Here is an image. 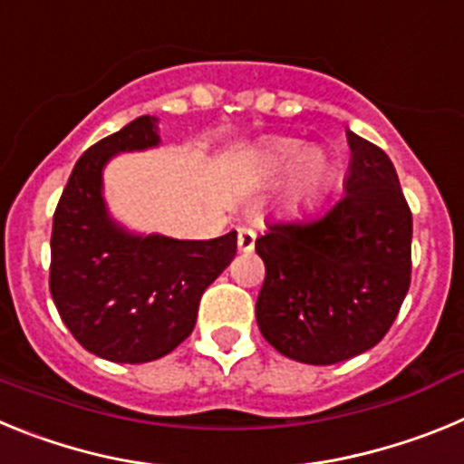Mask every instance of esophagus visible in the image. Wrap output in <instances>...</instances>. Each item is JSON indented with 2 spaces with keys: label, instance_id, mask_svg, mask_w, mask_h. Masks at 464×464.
Returning <instances> with one entry per match:
<instances>
[{
  "label": "esophagus",
  "instance_id": "1",
  "mask_svg": "<svg viewBox=\"0 0 464 464\" xmlns=\"http://www.w3.org/2000/svg\"><path fill=\"white\" fill-rule=\"evenodd\" d=\"M237 244H239V251L251 253L256 248V232L248 227H241L239 235H237Z\"/></svg>",
  "mask_w": 464,
  "mask_h": 464
}]
</instances>
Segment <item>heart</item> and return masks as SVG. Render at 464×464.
I'll return each instance as SVG.
<instances>
[{
	"label": "heart",
	"instance_id": "heart-1",
	"mask_svg": "<svg viewBox=\"0 0 464 464\" xmlns=\"http://www.w3.org/2000/svg\"><path fill=\"white\" fill-rule=\"evenodd\" d=\"M290 167L285 197L290 202H306L321 190L330 176V162L321 149L302 150L297 139H276L262 153V169L267 174H281Z\"/></svg>",
	"mask_w": 464,
	"mask_h": 464
}]
</instances>
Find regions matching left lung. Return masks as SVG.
<instances>
[{
  "label": "left lung",
  "instance_id": "1",
  "mask_svg": "<svg viewBox=\"0 0 464 464\" xmlns=\"http://www.w3.org/2000/svg\"><path fill=\"white\" fill-rule=\"evenodd\" d=\"M343 197L256 239L265 283L256 318L278 353L334 364L385 337L411 283V211L391 158L348 132Z\"/></svg>",
  "mask_w": 464,
  "mask_h": 464
}]
</instances>
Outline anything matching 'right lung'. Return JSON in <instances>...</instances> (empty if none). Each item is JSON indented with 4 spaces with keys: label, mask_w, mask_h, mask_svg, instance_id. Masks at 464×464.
Masks as SVG:
<instances>
[{
    "label": "right lung",
    "mask_w": 464,
    "mask_h": 464,
    "mask_svg": "<svg viewBox=\"0 0 464 464\" xmlns=\"http://www.w3.org/2000/svg\"><path fill=\"white\" fill-rule=\"evenodd\" d=\"M158 143V118L141 116L90 146L53 216V302L73 339L111 362H150L190 337L199 297L237 253V232L208 241L143 237L111 218L106 162Z\"/></svg>",
    "instance_id": "right-lung-1"
}]
</instances>
